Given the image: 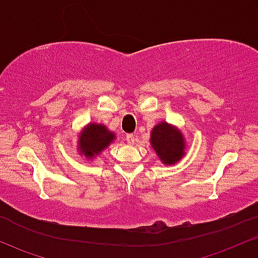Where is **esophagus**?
Here are the masks:
<instances>
[{"label": "esophagus", "instance_id": "1", "mask_svg": "<svg viewBox=\"0 0 258 258\" xmlns=\"http://www.w3.org/2000/svg\"><path fill=\"white\" fill-rule=\"evenodd\" d=\"M126 141H128L129 145H134L135 144V136L133 134H128L126 135Z\"/></svg>", "mask_w": 258, "mask_h": 258}]
</instances>
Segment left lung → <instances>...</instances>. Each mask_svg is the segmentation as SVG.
Instances as JSON below:
<instances>
[{
  "label": "left lung",
  "instance_id": "obj_1",
  "mask_svg": "<svg viewBox=\"0 0 258 258\" xmlns=\"http://www.w3.org/2000/svg\"><path fill=\"white\" fill-rule=\"evenodd\" d=\"M150 144L160 162L165 165L176 164L186 154L183 133L165 120L156 124L151 130Z\"/></svg>",
  "mask_w": 258,
  "mask_h": 258
}]
</instances>
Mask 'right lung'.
Listing matches in <instances>:
<instances>
[{"instance_id":"right-lung-1","label":"right lung","mask_w":258,"mask_h":258,"mask_svg":"<svg viewBox=\"0 0 258 258\" xmlns=\"http://www.w3.org/2000/svg\"><path fill=\"white\" fill-rule=\"evenodd\" d=\"M114 140L116 134L105 124L88 123L78 134L77 151L87 159H94L113 144Z\"/></svg>"}]
</instances>
